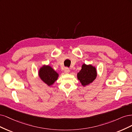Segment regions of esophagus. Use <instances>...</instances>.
<instances>
[{"instance_id":"esophagus-1","label":"esophagus","mask_w":132,"mask_h":132,"mask_svg":"<svg viewBox=\"0 0 132 132\" xmlns=\"http://www.w3.org/2000/svg\"><path fill=\"white\" fill-rule=\"evenodd\" d=\"M69 72H70V69H69V68L68 67H66V68H65V72L66 73H69Z\"/></svg>"}]
</instances>
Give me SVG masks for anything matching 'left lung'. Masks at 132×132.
I'll return each mask as SVG.
<instances>
[{"label":"left lung","mask_w":132,"mask_h":132,"mask_svg":"<svg viewBox=\"0 0 132 132\" xmlns=\"http://www.w3.org/2000/svg\"><path fill=\"white\" fill-rule=\"evenodd\" d=\"M96 77V69L92 65L83 64L82 69L77 74V78L83 86H87L92 83Z\"/></svg>","instance_id":"obj_1"}]
</instances>
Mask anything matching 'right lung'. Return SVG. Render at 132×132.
Listing matches in <instances>:
<instances>
[{
  "mask_svg": "<svg viewBox=\"0 0 132 132\" xmlns=\"http://www.w3.org/2000/svg\"><path fill=\"white\" fill-rule=\"evenodd\" d=\"M39 76L45 83L50 86L57 80L59 75L50 66H43L39 70Z\"/></svg>",
  "mask_w": 132,
  "mask_h": 132,
  "instance_id": "obj_1",
  "label": "right lung"
}]
</instances>
